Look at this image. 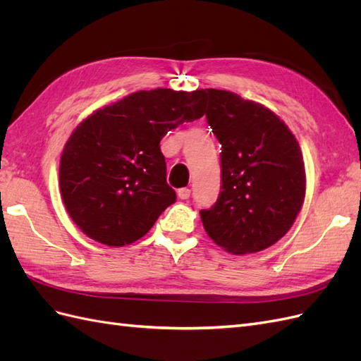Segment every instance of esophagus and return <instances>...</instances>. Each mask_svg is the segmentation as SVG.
Listing matches in <instances>:
<instances>
[{
	"label": "esophagus",
	"instance_id": "esophagus-1",
	"mask_svg": "<svg viewBox=\"0 0 361 361\" xmlns=\"http://www.w3.org/2000/svg\"><path fill=\"white\" fill-rule=\"evenodd\" d=\"M190 195H191V190L190 188H180V190H178V197L182 199V200L190 199Z\"/></svg>",
	"mask_w": 361,
	"mask_h": 361
}]
</instances>
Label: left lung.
<instances>
[{
    "mask_svg": "<svg viewBox=\"0 0 361 361\" xmlns=\"http://www.w3.org/2000/svg\"><path fill=\"white\" fill-rule=\"evenodd\" d=\"M206 118L221 143V192L202 209L206 233L227 253L251 255L274 245L297 220L305 170L297 138L265 105L207 89Z\"/></svg>",
    "mask_w": 361,
    "mask_h": 361,
    "instance_id": "8db88e82",
    "label": "left lung"
}]
</instances>
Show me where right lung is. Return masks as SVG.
<instances>
[{
    "label": "right lung",
    "instance_id": "add662e5",
    "mask_svg": "<svg viewBox=\"0 0 361 361\" xmlns=\"http://www.w3.org/2000/svg\"><path fill=\"white\" fill-rule=\"evenodd\" d=\"M206 93L141 90L87 116L60 158V192L81 232L108 247L143 238L176 202L159 141L204 114Z\"/></svg>",
    "mask_w": 361,
    "mask_h": 361
}]
</instances>
